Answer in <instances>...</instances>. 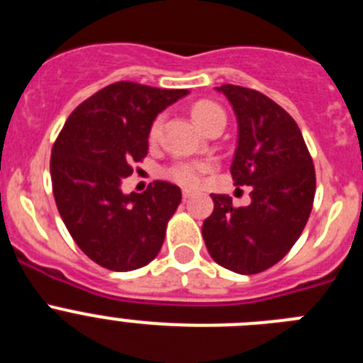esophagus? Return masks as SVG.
<instances>
[{
    "label": "esophagus",
    "mask_w": 363,
    "mask_h": 363,
    "mask_svg": "<svg viewBox=\"0 0 363 363\" xmlns=\"http://www.w3.org/2000/svg\"><path fill=\"white\" fill-rule=\"evenodd\" d=\"M182 196H184V200H189V198L192 196V191H187V189H185V191L182 192Z\"/></svg>",
    "instance_id": "34e87169"
}]
</instances>
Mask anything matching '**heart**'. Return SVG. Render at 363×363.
I'll list each match as a JSON object with an SVG mask.
<instances>
[{
    "instance_id": "b5f03b06",
    "label": "heart",
    "mask_w": 363,
    "mask_h": 363,
    "mask_svg": "<svg viewBox=\"0 0 363 363\" xmlns=\"http://www.w3.org/2000/svg\"><path fill=\"white\" fill-rule=\"evenodd\" d=\"M192 118L203 130H209L214 125H225V112L220 105L213 104V101H198L192 107ZM162 129L163 116L154 118L149 129L150 142H158L160 136H162ZM213 169L214 163L207 162V160H184V162H176L171 167H167L165 176L182 187L194 189L200 187L205 176L209 174Z\"/></svg>"
}]
</instances>
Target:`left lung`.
Wrapping results in <instances>:
<instances>
[{"label":"left lung","instance_id":"8db88e82","mask_svg":"<svg viewBox=\"0 0 363 363\" xmlns=\"http://www.w3.org/2000/svg\"><path fill=\"white\" fill-rule=\"evenodd\" d=\"M238 120V147L230 174L251 185V203L234 207L213 194L214 211L201 234L211 258L238 274H256L278 264L300 238L313 209L316 174L296 121L255 89L216 86Z\"/></svg>","mask_w":363,"mask_h":363}]
</instances>
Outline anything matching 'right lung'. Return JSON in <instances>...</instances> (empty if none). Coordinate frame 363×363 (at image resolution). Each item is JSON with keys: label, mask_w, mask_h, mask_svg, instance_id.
<instances>
[{"label": "right lung", "mask_w": 363, "mask_h": 363, "mask_svg": "<svg viewBox=\"0 0 363 363\" xmlns=\"http://www.w3.org/2000/svg\"><path fill=\"white\" fill-rule=\"evenodd\" d=\"M187 94V89L112 83L74 108L54 143L50 178L60 216L101 267L134 271L162 249L182 191L158 179L142 194H123L121 179L147 156L154 118Z\"/></svg>", "instance_id": "1"}]
</instances>
